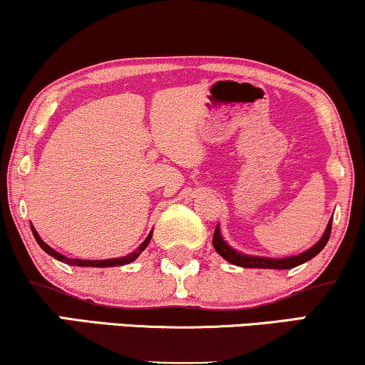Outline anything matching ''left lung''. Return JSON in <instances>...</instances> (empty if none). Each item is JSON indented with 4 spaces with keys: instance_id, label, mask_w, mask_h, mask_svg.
Wrapping results in <instances>:
<instances>
[{
    "instance_id": "1",
    "label": "left lung",
    "mask_w": 365,
    "mask_h": 365,
    "mask_svg": "<svg viewBox=\"0 0 365 365\" xmlns=\"http://www.w3.org/2000/svg\"><path fill=\"white\" fill-rule=\"evenodd\" d=\"M333 217V216H331ZM331 235V219L328 221L327 230H324L323 236L318 240V243L313 245L309 250L302 252L299 255H294V257H284V258H270V257H258V255H247L241 253L238 250H235L230 245L226 243L225 238H222L221 230H219V225L214 231L212 245L216 248V252L225 258L226 262L232 263V265L245 267V269H275V270H287L294 269V267L301 265V263L311 260L318 255L322 250L327 247L328 240H330Z\"/></svg>"
}]
</instances>
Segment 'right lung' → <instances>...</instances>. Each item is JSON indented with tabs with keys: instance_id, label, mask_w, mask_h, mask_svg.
Listing matches in <instances>:
<instances>
[{
	"instance_id": "add662e5",
	"label": "right lung",
	"mask_w": 365,
	"mask_h": 365,
	"mask_svg": "<svg viewBox=\"0 0 365 365\" xmlns=\"http://www.w3.org/2000/svg\"><path fill=\"white\" fill-rule=\"evenodd\" d=\"M30 226H32V225H30ZM32 232H34L35 241H37V243H38V247H41L46 253H49L52 258H56V260L63 262V263H66V265H73V267H100V269H103V267H120V265H127V263L134 262L135 258H138L139 255L143 253L144 250H146V247L149 245V241H151V236H153V231H151L148 235V238L139 245L138 250H134L133 253L125 255V257L107 258V260H81V258H68V257H64V255H61L59 252H56L54 248H51L47 243H43V240L41 238V236H38V232L35 231L34 226H32Z\"/></svg>"
}]
</instances>
